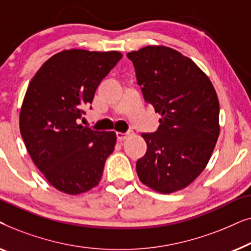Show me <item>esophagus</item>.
<instances>
[{
	"instance_id": "esophagus-1",
	"label": "esophagus",
	"mask_w": 251,
	"mask_h": 251,
	"mask_svg": "<svg viewBox=\"0 0 251 251\" xmlns=\"http://www.w3.org/2000/svg\"><path fill=\"white\" fill-rule=\"evenodd\" d=\"M130 135H132V131H128V132H116V138H118L119 142H122V140H125L128 138Z\"/></svg>"
}]
</instances>
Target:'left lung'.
<instances>
[{
	"label": "left lung",
	"mask_w": 251,
	"mask_h": 251,
	"mask_svg": "<svg viewBox=\"0 0 251 251\" xmlns=\"http://www.w3.org/2000/svg\"><path fill=\"white\" fill-rule=\"evenodd\" d=\"M144 99L161 118L143 133L146 154L137 161L140 181L160 193L190 185L207 166L219 135V101L209 77L190 58L163 46L126 53Z\"/></svg>",
	"instance_id": "obj_1"
}]
</instances>
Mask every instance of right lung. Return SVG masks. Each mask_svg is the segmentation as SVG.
Here are the masks:
<instances>
[{
    "mask_svg": "<svg viewBox=\"0 0 251 251\" xmlns=\"http://www.w3.org/2000/svg\"><path fill=\"white\" fill-rule=\"evenodd\" d=\"M121 58L118 51L65 50L48 59L29 82L20 109V133L33 162L58 191L84 193L101 179L116 135L78 121Z\"/></svg>",
    "mask_w": 251,
    "mask_h": 251,
    "instance_id": "add662e5",
    "label": "right lung"
}]
</instances>
